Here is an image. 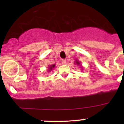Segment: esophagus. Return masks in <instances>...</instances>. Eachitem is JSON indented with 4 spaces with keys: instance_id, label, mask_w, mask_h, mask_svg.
<instances>
[{
    "instance_id": "1",
    "label": "esophagus",
    "mask_w": 124,
    "mask_h": 124,
    "mask_svg": "<svg viewBox=\"0 0 124 124\" xmlns=\"http://www.w3.org/2000/svg\"><path fill=\"white\" fill-rule=\"evenodd\" d=\"M61 63L63 64H66V60L65 59H62V60H61Z\"/></svg>"
}]
</instances>
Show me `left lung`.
<instances>
[{
    "label": "left lung",
    "mask_w": 124,
    "mask_h": 124,
    "mask_svg": "<svg viewBox=\"0 0 124 124\" xmlns=\"http://www.w3.org/2000/svg\"><path fill=\"white\" fill-rule=\"evenodd\" d=\"M76 64H79V61H76Z\"/></svg>",
    "instance_id": "8db88e82"
}]
</instances>
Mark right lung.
Here are the masks:
<instances>
[{
    "label": "right lung",
    "mask_w": 124,
    "mask_h": 124,
    "mask_svg": "<svg viewBox=\"0 0 124 124\" xmlns=\"http://www.w3.org/2000/svg\"><path fill=\"white\" fill-rule=\"evenodd\" d=\"M54 66H55V65H54V64H53V65L50 66V67H49V70H52L53 68H54Z\"/></svg>",
    "instance_id": "right-lung-1"
}]
</instances>
